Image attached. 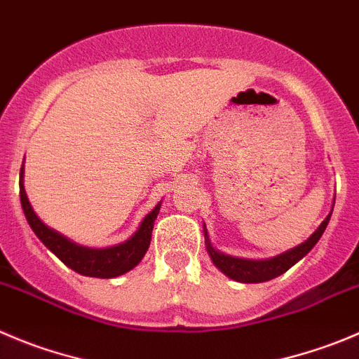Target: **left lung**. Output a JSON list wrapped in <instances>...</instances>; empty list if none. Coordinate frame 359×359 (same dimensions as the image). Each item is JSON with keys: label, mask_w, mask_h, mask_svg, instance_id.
Instances as JSON below:
<instances>
[{"label": "left lung", "mask_w": 359, "mask_h": 359, "mask_svg": "<svg viewBox=\"0 0 359 359\" xmlns=\"http://www.w3.org/2000/svg\"><path fill=\"white\" fill-rule=\"evenodd\" d=\"M333 211V208H331ZM331 213L327 215L323 220V224L317 227L316 233L305 241V243L298 245V247L291 248V250L284 252V254L276 255V257L264 259V261H252V259H240L233 257V255H225L222 252H218L217 248L211 245L210 236H208V231L204 227V240H206V250L210 254L213 264L220 269L224 275H227L229 278L236 280V282H243V284H259V282H266V280H271L280 276L282 273L287 271L289 268L296 264L299 259L305 257L313 247H316L317 241L323 236L324 229H326L327 222H330Z\"/></svg>", "instance_id": "8db88e82"}]
</instances>
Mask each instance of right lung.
I'll use <instances>...</instances> for the list:
<instances>
[{
  "label": "right lung",
  "mask_w": 359,
  "mask_h": 359,
  "mask_svg": "<svg viewBox=\"0 0 359 359\" xmlns=\"http://www.w3.org/2000/svg\"><path fill=\"white\" fill-rule=\"evenodd\" d=\"M24 165L20 167V204H22V211L26 215L29 227L33 229V233L39 236V240L60 259L61 262L72 268L74 271L81 273L86 276H95V278H114V276L123 275V273L134 269L139 262L144 257L146 250L149 248V241H151V231L155 225V218L160 211V204L153 208L151 213L144 217L141 222L139 229L132 238L119 243L116 247L109 248H88L83 245H77L65 238L54 229L47 227L36 213L33 211L32 204H29L26 190H24Z\"/></svg>",
  "instance_id": "obj_1"
}]
</instances>
